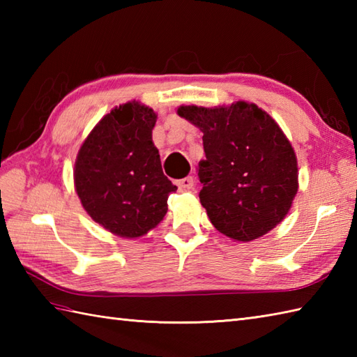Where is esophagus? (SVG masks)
<instances>
[{
    "instance_id": "esophagus-1",
    "label": "esophagus",
    "mask_w": 357,
    "mask_h": 357,
    "mask_svg": "<svg viewBox=\"0 0 357 357\" xmlns=\"http://www.w3.org/2000/svg\"><path fill=\"white\" fill-rule=\"evenodd\" d=\"M176 185L179 188H183V190H190V188L195 185V181H193V176H187V178H183L176 181Z\"/></svg>"
}]
</instances>
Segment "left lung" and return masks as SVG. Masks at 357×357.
<instances>
[{"label":"left lung","instance_id":"obj_1","mask_svg":"<svg viewBox=\"0 0 357 357\" xmlns=\"http://www.w3.org/2000/svg\"><path fill=\"white\" fill-rule=\"evenodd\" d=\"M178 115L204 133L199 199L211 224L248 242L282 221L298 192V161L279 126L255 104L183 105Z\"/></svg>","mask_w":357,"mask_h":357}]
</instances>
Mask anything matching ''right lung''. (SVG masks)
Instances as JSON below:
<instances>
[{"mask_svg":"<svg viewBox=\"0 0 357 357\" xmlns=\"http://www.w3.org/2000/svg\"><path fill=\"white\" fill-rule=\"evenodd\" d=\"M155 112L127 102L107 113L79 149L75 188L82 207L105 230L139 238L167 213L176 185L162 173L151 141Z\"/></svg>","mask_w":357,"mask_h":357,"instance_id":"obj_1","label":"right lung"}]
</instances>
